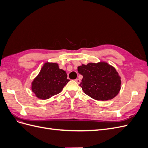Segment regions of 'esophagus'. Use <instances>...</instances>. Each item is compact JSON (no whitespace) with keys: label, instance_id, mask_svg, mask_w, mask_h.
<instances>
[{"label":"esophagus","instance_id":"obj_1","mask_svg":"<svg viewBox=\"0 0 148 148\" xmlns=\"http://www.w3.org/2000/svg\"><path fill=\"white\" fill-rule=\"evenodd\" d=\"M75 82H77L78 84H79L80 82H81V80H80V79H78V78H77V79H75Z\"/></svg>","mask_w":148,"mask_h":148}]
</instances>
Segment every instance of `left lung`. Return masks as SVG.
I'll use <instances>...</instances> for the list:
<instances>
[{
    "label": "left lung",
    "instance_id": "1",
    "mask_svg": "<svg viewBox=\"0 0 148 148\" xmlns=\"http://www.w3.org/2000/svg\"><path fill=\"white\" fill-rule=\"evenodd\" d=\"M83 75L79 86L84 92L97 101L113 99L120 90L121 80L114 67L106 62L89 63L78 67Z\"/></svg>",
    "mask_w": 148,
    "mask_h": 148
}]
</instances>
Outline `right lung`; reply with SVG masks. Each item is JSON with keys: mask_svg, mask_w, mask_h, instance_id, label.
<instances>
[{"mask_svg": "<svg viewBox=\"0 0 148 148\" xmlns=\"http://www.w3.org/2000/svg\"><path fill=\"white\" fill-rule=\"evenodd\" d=\"M65 71L56 63L47 62L32 82V91L37 97L47 99L60 93L70 81Z\"/></svg>", "mask_w": 148, "mask_h": 148, "instance_id": "obj_1", "label": "right lung"}]
</instances>
